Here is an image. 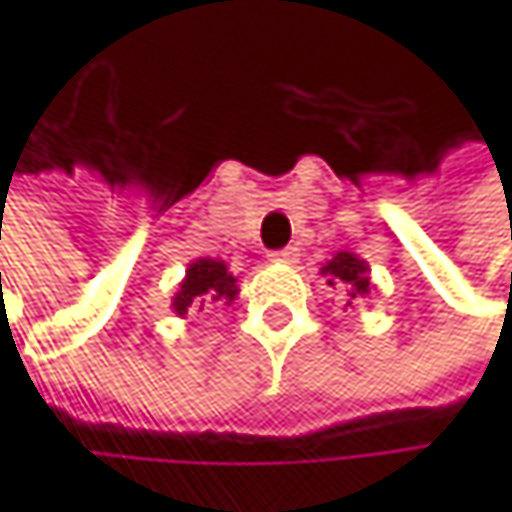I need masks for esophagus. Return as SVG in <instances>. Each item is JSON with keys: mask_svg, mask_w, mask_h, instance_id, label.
<instances>
[{"mask_svg": "<svg viewBox=\"0 0 512 512\" xmlns=\"http://www.w3.org/2000/svg\"><path fill=\"white\" fill-rule=\"evenodd\" d=\"M299 257L296 249H278V252H269V260H275V263H293Z\"/></svg>", "mask_w": 512, "mask_h": 512, "instance_id": "1", "label": "esophagus"}]
</instances>
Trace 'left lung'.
Instances as JSON below:
<instances>
[{"mask_svg":"<svg viewBox=\"0 0 512 512\" xmlns=\"http://www.w3.org/2000/svg\"><path fill=\"white\" fill-rule=\"evenodd\" d=\"M320 275L326 278V284H329L338 296H344L347 305H353V302L370 296V293L376 290V284L370 281V266H367V260H361V257L353 255V252H338L332 260H326V263L320 266Z\"/></svg>","mask_w":512,"mask_h":512,"instance_id":"left-lung-1","label":"left lung"}]
</instances>
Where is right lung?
Instances as JSON below:
<instances>
[{"label":"right lung","mask_w":512,"mask_h":512,"mask_svg":"<svg viewBox=\"0 0 512 512\" xmlns=\"http://www.w3.org/2000/svg\"><path fill=\"white\" fill-rule=\"evenodd\" d=\"M237 293H240L237 278L225 260L198 257L186 266V275L171 296V311L177 317H186L189 311H204L213 305H231L237 299Z\"/></svg>","instance_id":"add662e5"}]
</instances>
